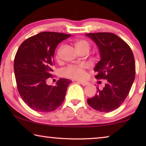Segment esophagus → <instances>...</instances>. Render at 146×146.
<instances>
[{"label":"esophagus","instance_id":"esophagus-1","mask_svg":"<svg viewBox=\"0 0 146 146\" xmlns=\"http://www.w3.org/2000/svg\"><path fill=\"white\" fill-rule=\"evenodd\" d=\"M77 82L81 84H82V86H87V85L89 84H90L88 82H84V81H80V80H78Z\"/></svg>","mask_w":146,"mask_h":146}]
</instances>
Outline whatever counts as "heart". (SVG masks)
I'll return each mask as SVG.
<instances>
[{
  "instance_id": "b5f03b06",
  "label": "heart",
  "mask_w": 146,
  "mask_h": 146,
  "mask_svg": "<svg viewBox=\"0 0 146 146\" xmlns=\"http://www.w3.org/2000/svg\"><path fill=\"white\" fill-rule=\"evenodd\" d=\"M75 46L79 53L84 50H88L90 49V45L87 41L85 40H77L75 42ZM60 48H59L56 53V56L58 57ZM86 66L84 64H75L70 65L62 71V73L64 76L67 77L82 79L86 76Z\"/></svg>"
}]
</instances>
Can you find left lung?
Returning a JSON list of instances; mask_svg holds the SVG:
<instances>
[{"mask_svg": "<svg viewBox=\"0 0 146 146\" xmlns=\"http://www.w3.org/2000/svg\"><path fill=\"white\" fill-rule=\"evenodd\" d=\"M97 44L101 60L94 71L95 78L107 80L103 90L97 88L95 97L88 103L100 112L117 109L127 97L135 78V62L129 46L117 35L98 32L86 34Z\"/></svg>", "mask_w": 146, "mask_h": 146, "instance_id": "left-lung-1", "label": "left lung"}]
</instances>
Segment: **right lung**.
Masks as SVG:
<instances>
[{
	"instance_id": "add662e5",
	"label": "right lung",
	"mask_w": 146,
	"mask_h": 146,
	"mask_svg": "<svg viewBox=\"0 0 146 146\" xmlns=\"http://www.w3.org/2000/svg\"><path fill=\"white\" fill-rule=\"evenodd\" d=\"M71 35L41 32L27 38L19 46L14 59L17 89L22 99L32 110L51 112L62 104L69 79L60 78L55 86L47 84L52 76L54 52L58 44Z\"/></svg>"
}]
</instances>
